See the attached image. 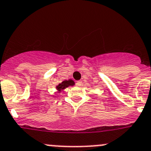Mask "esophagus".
Returning a JSON list of instances; mask_svg holds the SVG:
<instances>
[{
    "label": "esophagus",
    "mask_w": 151,
    "mask_h": 151,
    "mask_svg": "<svg viewBox=\"0 0 151 151\" xmlns=\"http://www.w3.org/2000/svg\"><path fill=\"white\" fill-rule=\"evenodd\" d=\"M82 85H83V82L82 81H77V83H76V86H78V87H80V86H81Z\"/></svg>",
    "instance_id": "esophagus-1"
}]
</instances>
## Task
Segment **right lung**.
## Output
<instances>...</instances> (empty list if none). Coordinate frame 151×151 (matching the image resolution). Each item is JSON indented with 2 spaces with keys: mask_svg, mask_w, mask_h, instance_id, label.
I'll use <instances>...</instances> for the list:
<instances>
[{
  "mask_svg": "<svg viewBox=\"0 0 151 151\" xmlns=\"http://www.w3.org/2000/svg\"><path fill=\"white\" fill-rule=\"evenodd\" d=\"M74 84H75V83H74L72 80L69 79V80H64V81H63L61 83H59V84L56 86V88L58 92H61V91L64 90L65 88H68V86H74Z\"/></svg>",
  "mask_w": 151,
  "mask_h": 151,
  "instance_id": "add662e5",
  "label": "right lung"
}]
</instances>
